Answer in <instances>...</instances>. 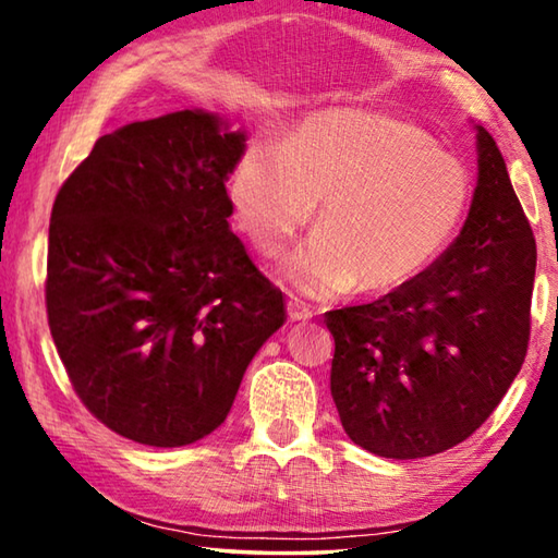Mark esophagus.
<instances>
[{"label": "esophagus", "mask_w": 558, "mask_h": 558, "mask_svg": "<svg viewBox=\"0 0 558 558\" xmlns=\"http://www.w3.org/2000/svg\"><path fill=\"white\" fill-rule=\"evenodd\" d=\"M288 315L292 323H305V319L313 317V310H310L305 302H300V300H288Z\"/></svg>", "instance_id": "obj_1"}]
</instances>
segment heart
<instances>
[{"label": "heart", "mask_w": 558, "mask_h": 558, "mask_svg": "<svg viewBox=\"0 0 558 558\" xmlns=\"http://www.w3.org/2000/svg\"><path fill=\"white\" fill-rule=\"evenodd\" d=\"M235 219L263 253L313 219L317 233L280 263L302 295H381L423 276L456 241L472 174L426 130L369 110H327L286 145L251 143L231 174Z\"/></svg>", "instance_id": "heart-1"}]
</instances>
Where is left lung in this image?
I'll use <instances>...</instances> for the list:
<instances>
[{"mask_svg":"<svg viewBox=\"0 0 558 558\" xmlns=\"http://www.w3.org/2000/svg\"><path fill=\"white\" fill-rule=\"evenodd\" d=\"M534 270L532 226L502 153L477 125V186L450 248L409 286L325 315L347 436L396 460L470 438L524 364Z\"/></svg>","mask_w":558,"mask_h":558,"instance_id":"obj_1","label":"left lung"}]
</instances>
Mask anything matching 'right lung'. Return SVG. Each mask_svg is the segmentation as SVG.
<instances>
[{
  "label": "right lung",
  "instance_id": "1",
  "mask_svg": "<svg viewBox=\"0 0 558 558\" xmlns=\"http://www.w3.org/2000/svg\"><path fill=\"white\" fill-rule=\"evenodd\" d=\"M245 132L179 110L102 135L59 189L46 313L83 405L118 436L179 448L229 415L282 292L231 231Z\"/></svg>",
  "mask_w": 558,
  "mask_h": 558
}]
</instances>
